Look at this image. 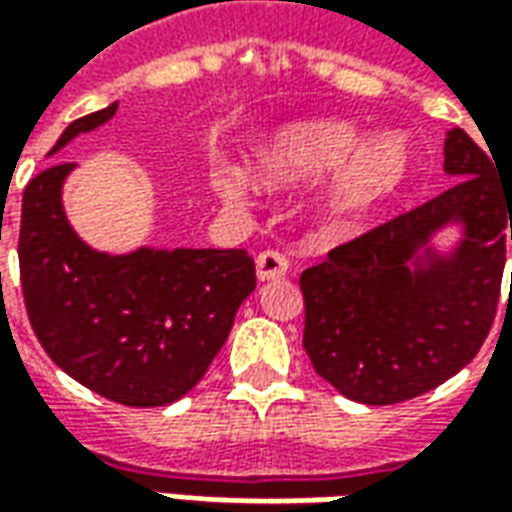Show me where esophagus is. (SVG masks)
I'll use <instances>...</instances> for the list:
<instances>
[{
	"label": "esophagus",
	"mask_w": 512,
	"mask_h": 512,
	"mask_svg": "<svg viewBox=\"0 0 512 512\" xmlns=\"http://www.w3.org/2000/svg\"><path fill=\"white\" fill-rule=\"evenodd\" d=\"M288 257L279 255L274 249H266V252H260L255 260V268H257V279L260 282H271V279H279L288 274Z\"/></svg>",
	"instance_id": "esophagus-1"
}]
</instances>
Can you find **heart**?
I'll return each mask as SVG.
<instances>
[{
  "label": "heart",
  "instance_id": "b5f03b06",
  "mask_svg": "<svg viewBox=\"0 0 512 512\" xmlns=\"http://www.w3.org/2000/svg\"><path fill=\"white\" fill-rule=\"evenodd\" d=\"M252 169L257 183L268 189L296 186L332 172L315 211L326 227L345 230L403 189L411 172V147L403 134H381L365 142V131L348 120H299L257 145ZM213 186L222 197H238L246 178L219 172Z\"/></svg>",
  "mask_w": 512,
  "mask_h": 512
}]
</instances>
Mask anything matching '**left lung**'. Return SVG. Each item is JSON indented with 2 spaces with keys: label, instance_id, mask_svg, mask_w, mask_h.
<instances>
[{
  "label": "left lung",
  "instance_id": "obj_1",
  "mask_svg": "<svg viewBox=\"0 0 512 512\" xmlns=\"http://www.w3.org/2000/svg\"><path fill=\"white\" fill-rule=\"evenodd\" d=\"M444 172L450 189L337 246L299 279L304 351L356 403L392 406L436 389L472 362L494 323L512 191L463 128L447 131ZM447 226L462 235L439 250Z\"/></svg>",
  "mask_w": 512,
  "mask_h": 512
}]
</instances>
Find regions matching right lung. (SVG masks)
Segmentation results:
<instances>
[{
    "instance_id": "add662e5",
    "label": "right lung",
    "mask_w": 512,
    "mask_h": 512,
    "mask_svg": "<svg viewBox=\"0 0 512 512\" xmlns=\"http://www.w3.org/2000/svg\"><path fill=\"white\" fill-rule=\"evenodd\" d=\"M117 104L79 117L49 156L109 123ZM76 164H51L21 202L18 263L32 329L71 378L120 406L175 403L222 351L255 290L244 249H156L109 255L87 246L62 208Z\"/></svg>"
}]
</instances>
